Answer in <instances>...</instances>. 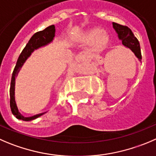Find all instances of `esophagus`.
Returning <instances> with one entry per match:
<instances>
[{
  "instance_id": "esophagus-1",
  "label": "esophagus",
  "mask_w": 156,
  "mask_h": 156,
  "mask_svg": "<svg viewBox=\"0 0 156 156\" xmlns=\"http://www.w3.org/2000/svg\"><path fill=\"white\" fill-rule=\"evenodd\" d=\"M81 57H82V56H81V55H80V54H78V55H76V56L75 58L76 59H81Z\"/></svg>"
}]
</instances>
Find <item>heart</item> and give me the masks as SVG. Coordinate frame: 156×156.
Wrapping results in <instances>:
<instances>
[{
    "label": "heart",
    "instance_id": "b5f03b06",
    "mask_svg": "<svg viewBox=\"0 0 156 156\" xmlns=\"http://www.w3.org/2000/svg\"><path fill=\"white\" fill-rule=\"evenodd\" d=\"M85 39L87 41H93V49L99 50L107 44L108 35L106 33L101 31L98 28H93L87 31L85 35Z\"/></svg>",
    "mask_w": 156,
    "mask_h": 156
}]
</instances>
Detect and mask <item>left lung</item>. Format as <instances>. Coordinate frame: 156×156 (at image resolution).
Listing matches in <instances>:
<instances>
[{
	"mask_svg": "<svg viewBox=\"0 0 156 156\" xmlns=\"http://www.w3.org/2000/svg\"><path fill=\"white\" fill-rule=\"evenodd\" d=\"M112 26L118 34L119 38L122 40V44L125 47L129 48L135 53L137 58H139V60H142L140 44L137 38L133 34L131 29L127 26H123L115 22L112 23Z\"/></svg>",
	"mask_w": 156,
	"mask_h": 156,
	"instance_id": "obj_1",
	"label": "left lung"
}]
</instances>
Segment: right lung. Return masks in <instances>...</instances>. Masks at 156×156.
Listing matches in <instances>:
<instances>
[{
  "mask_svg": "<svg viewBox=\"0 0 156 156\" xmlns=\"http://www.w3.org/2000/svg\"><path fill=\"white\" fill-rule=\"evenodd\" d=\"M55 36V27L54 25H51V26L47 27L46 29L44 30L38 31V32L35 33L31 37L30 41L27 44L26 47L23 48L22 50L21 53L20 54L17 60L16 66L14 67V71L12 73V78H11V83H10V106L11 112H12L13 115L16 116V118L19 119H22L23 121H30V120L35 119L38 118V117L44 115L45 112L43 113L37 114L34 116L31 117H24L19 112L18 109L17 107V104L15 102V98H14V90H15V78L17 77L18 72L20 71V69L21 66H23V63L26 61L27 59L28 58L30 55L31 54L35 49H37L39 47H42V46L46 45V44H49L53 41V37Z\"/></svg>",
  "mask_w": 156,
  "mask_h": 156,
  "instance_id": "add662e5",
  "label": "right lung"
}]
</instances>
